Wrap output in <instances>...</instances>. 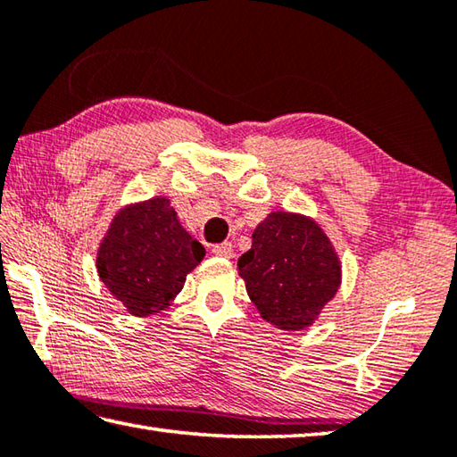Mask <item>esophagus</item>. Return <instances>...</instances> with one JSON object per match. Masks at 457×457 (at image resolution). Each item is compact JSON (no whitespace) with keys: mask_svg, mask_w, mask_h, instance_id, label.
Wrapping results in <instances>:
<instances>
[{"mask_svg":"<svg viewBox=\"0 0 457 457\" xmlns=\"http://www.w3.org/2000/svg\"><path fill=\"white\" fill-rule=\"evenodd\" d=\"M212 254H214V256H220V258H230V254H232V245H230V243L214 245V246H212Z\"/></svg>","mask_w":457,"mask_h":457,"instance_id":"esophagus-1","label":"esophagus"}]
</instances>
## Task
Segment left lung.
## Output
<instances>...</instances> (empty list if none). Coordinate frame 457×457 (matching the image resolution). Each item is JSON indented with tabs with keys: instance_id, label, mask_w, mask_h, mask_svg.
<instances>
[{
	"instance_id": "left-lung-1",
	"label": "left lung",
	"mask_w": 457,
	"mask_h": 457,
	"mask_svg": "<svg viewBox=\"0 0 457 457\" xmlns=\"http://www.w3.org/2000/svg\"><path fill=\"white\" fill-rule=\"evenodd\" d=\"M238 274L264 320L288 332L312 326L342 284L340 258L324 228L288 211L258 222Z\"/></svg>"
}]
</instances>
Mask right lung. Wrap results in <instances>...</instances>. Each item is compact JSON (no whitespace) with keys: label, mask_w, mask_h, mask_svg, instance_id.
<instances>
[{"label":"right lung","mask_w":457,"mask_h":457,"mask_svg":"<svg viewBox=\"0 0 457 457\" xmlns=\"http://www.w3.org/2000/svg\"><path fill=\"white\" fill-rule=\"evenodd\" d=\"M204 258V246L179 222L167 196L119 211L97 251V272L129 314L165 310L185 287L187 274Z\"/></svg>","instance_id":"1"}]
</instances>
